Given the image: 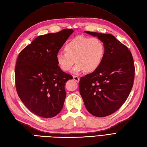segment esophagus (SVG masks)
Segmentation results:
<instances>
[{
    "label": "esophagus",
    "instance_id": "34e87169",
    "mask_svg": "<svg viewBox=\"0 0 147 147\" xmlns=\"http://www.w3.org/2000/svg\"><path fill=\"white\" fill-rule=\"evenodd\" d=\"M73 80L77 83H78L80 82V78L78 76H73Z\"/></svg>",
    "mask_w": 147,
    "mask_h": 147
}]
</instances>
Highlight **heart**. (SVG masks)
I'll return each instance as SVG.
<instances>
[{
  "instance_id": "obj_1",
  "label": "heart",
  "mask_w": 147,
  "mask_h": 147,
  "mask_svg": "<svg viewBox=\"0 0 147 147\" xmlns=\"http://www.w3.org/2000/svg\"><path fill=\"white\" fill-rule=\"evenodd\" d=\"M64 52L56 55V61L59 68L64 72L69 71L73 65L74 73L83 71L94 73L100 67L104 61L105 45L98 38L78 36L68 42L64 46Z\"/></svg>"
}]
</instances>
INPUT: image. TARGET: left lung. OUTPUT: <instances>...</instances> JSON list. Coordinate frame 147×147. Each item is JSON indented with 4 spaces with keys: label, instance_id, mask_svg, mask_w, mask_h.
Here are the masks:
<instances>
[{
    "label": "left lung",
    "instance_id": "1",
    "mask_svg": "<svg viewBox=\"0 0 147 147\" xmlns=\"http://www.w3.org/2000/svg\"><path fill=\"white\" fill-rule=\"evenodd\" d=\"M85 32L97 36L104 43L105 52L100 67L80 78V95L90 114L105 117L117 111L128 97L134 83L135 64L128 48L112 35Z\"/></svg>",
    "mask_w": 147,
    "mask_h": 147
}]
</instances>
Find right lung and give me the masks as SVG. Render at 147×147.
Masks as SVG:
<instances>
[{"label": "right lung", "instance_id": "obj_1", "mask_svg": "<svg viewBox=\"0 0 147 147\" xmlns=\"http://www.w3.org/2000/svg\"><path fill=\"white\" fill-rule=\"evenodd\" d=\"M73 33V30L64 29L38 36L19 54L15 67L18 95L39 117H55L63 107L65 83L73 76L59 68L56 55Z\"/></svg>", "mask_w": 147, "mask_h": 147}]
</instances>
